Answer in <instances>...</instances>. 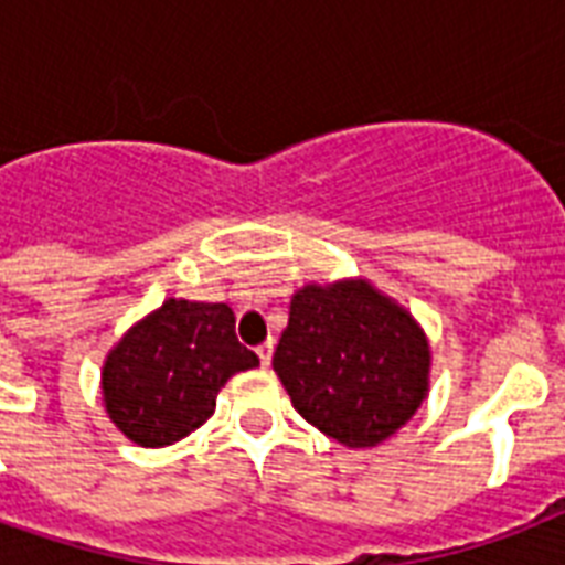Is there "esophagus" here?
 <instances>
[{
  "mask_svg": "<svg viewBox=\"0 0 565 565\" xmlns=\"http://www.w3.org/2000/svg\"><path fill=\"white\" fill-rule=\"evenodd\" d=\"M257 358H260L264 366H269V361H273V340H266V343L257 345Z\"/></svg>",
  "mask_w": 565,
  "mask_h": 565,
  "instance_id": "1",
  "label": "esophagus"
}]
</instances>
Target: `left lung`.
Wrapping results in <instances>:
<instances>
[{"label":"left lung","mask_w":565,"mask_h":565,"mask_svg":"<svg viewBox=\"0 0 565 565\" xmlns=\"http://www.w3.org/2000/svg\"><path fill=\"white\" fill-rule=\"evenodd\" d=\"M428 366L419 326L366 281L296 292L273 354L292 407L352 448L377 446L411 419L428 393Z\"/></svg>","instance_id":"8db88e82"}]
</instances>
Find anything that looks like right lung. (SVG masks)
Returning a JSON list of instances; mask_svg holds the SVG:
<instances>
[{
  "mask_svg": "<svg viewBox=\"0 0 565 565\" xmlns=\"http://www.w3.org/2000/svg\"><path fill=\"white\" fill-rule=\"evenodd\" d=\"M257 363L234 334L228 305L170 299L108 354L105 407L137 446H172L211 416L216 393L234 372Z\"/></svg>",
  "mask_w": 565,
  "mask_h": 565,
  "instance_id": "obj_1",
  "label": "right lung"
}]
</instances>
